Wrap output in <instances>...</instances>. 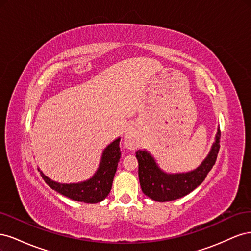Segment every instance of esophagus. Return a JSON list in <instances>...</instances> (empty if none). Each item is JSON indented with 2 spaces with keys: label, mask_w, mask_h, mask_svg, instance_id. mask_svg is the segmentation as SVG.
<instances>
[{
  "label": "esophagus",
  "mask_w": 251,
  "mask_h": 251,
  "mask_svg": "<svg viewBox=\"0 0 251 251\" xmlns=\"http://www.w3.org/2000/svg\"><path fill=\"white\" fill-rule=\"evenodd\" d=\"M125 146L128 149H135L138 146V140L132 130H127L125 134Z\"/></svg>",
  "instance_id": "34e87169"
}]
</instances>
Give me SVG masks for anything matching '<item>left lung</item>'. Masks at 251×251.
I'll return each instance as SVG.
<instances>
[{"instance_id": "8db88e82", "label": "left lung", "mask_w": 251, "mask_h": 251, "mask_svg": "<svg viewBox=\"0 0 251 251\" xmlns=\"http://www.w3.org/2000/svg\"><path fill=\"white\" fill-rule=\"evenodd\" d=\"M220 136L221 131L219 128L216 142L207 158L198 169L185 174L163 173L148 151L138 150L136 158L138 160V176L142 192L151 199L159 202L176 200L193 192L205 180L216 163L220 150Z\"/></svg>"}]
</instances>
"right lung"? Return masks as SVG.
Segmentation results:
<instances>
[{
  "mask_svg": "<svg viewBox=\"0 0 251 251\" xmlns=\"http://www.w3.org/2000/svg\"><path fill=\"white\" fill-rule=\"evenodd\" d=\"M119 141V138L116 139L104 150L100 168L90 180L75 184H60L50 180L40 171L41 176L52 189L72 200L91 204L100 202L109 195L112 188L113 179L121 156Z\"/></svg>",
  "mask_w": 251,
  "mask_h": 251,
  "instance_id": "right-lung-1",
  "label": "right lung"
}]
</instances>
